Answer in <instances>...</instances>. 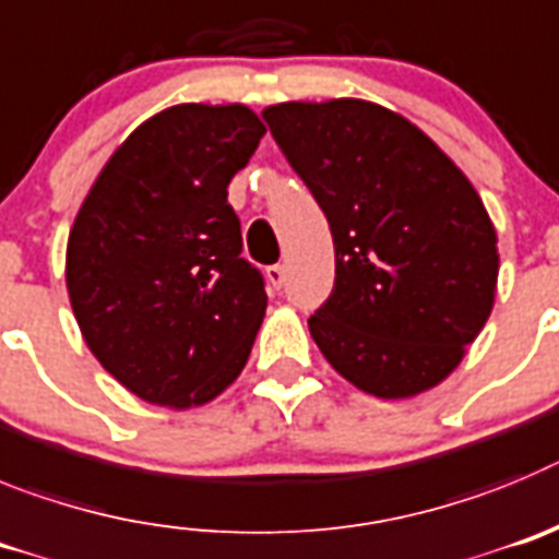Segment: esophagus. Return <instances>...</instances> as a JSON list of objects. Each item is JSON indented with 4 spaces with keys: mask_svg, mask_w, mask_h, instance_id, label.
Here are the masks:
<instances>
[{
    "mask_svg": "<svg viewBox=\"0 0 559 559\" xmlns=\"http://www.w3.org/2000/svg\"><path fill=\"white\" fill-rule=\"evenodd\" d=\"M267 281H270V286H273V289H281V286H284V281H286V270L281 267V264H273V267H267Z\"/></svg>",
    "mask_w": 559,
    "mask_h": 559,
    "instance_id": "34e87169",
    "label": "esophagus"
}]
</instances>
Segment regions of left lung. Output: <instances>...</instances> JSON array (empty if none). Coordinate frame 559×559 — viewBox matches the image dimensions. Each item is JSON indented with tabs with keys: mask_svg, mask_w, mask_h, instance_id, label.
I'll use <instances>...</instances> for the list:
<instances>
[{
	"mask_svg": "<svg viewBox=\"0 0 559 559\" xmlns=\"http://www.w3.org/2000/svg\"><path fill=\"white\" fill-rule=\"evenodd\" d=\"M261 117L334 236V289L309 317L317 348L379 399L440 384L485 329L499 278L471 180L424 130L365 99Z\"/></svg>",
	"mask_w": 559,
	"mask_h": 559,
	"instance_id": "left-lung-1",
	"label": "left lung"
}]
</instances>
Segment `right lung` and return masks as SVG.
Wrapping results in <instances>:
<instances>
[{
  "label": "right lung",
  "instance_id": "right-lung-1",
  "mask_svg": "<svg viewBox=\"0 0 559 559\" xmlns=\"http://www.w3.org/2000/svg\"><path fill=\"white\" fill-rule=\"evenodd\" d=\"M267 133L245 105H175L133 130L67 248L74 317L99 365L158 406H198L242 373L264 275L242 259L228 183Z\"/></svg>",
  "mask_w": 559,
  "mask_h": 559
}]
</instances>
